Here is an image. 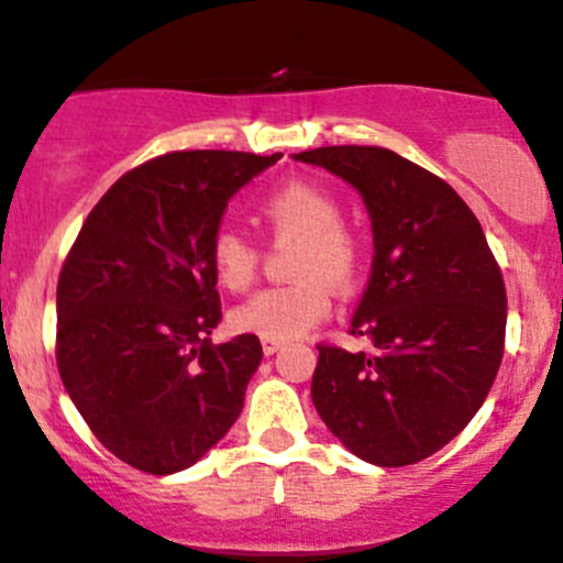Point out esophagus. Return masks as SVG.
Segmentation results:
<instances>
[{"label":"esophagus","instance_id":"1","mask_svg":"<svg viewBox=\"0 0 563 563\" xmlns=\"http://www.w3.org/2000/svg\"><path fill=\"white\" fill-rule=\"evenodd\" d=\"M280 347H283L280 340H269V336H262V351H264V356H275V353L280 351Z\"/></svg>","mask_w":563,"mask_h":563}]
</instances>
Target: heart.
Segmentation results:
<instances>
[{"mask_svg": "<svg viewBox=\"0 0 563 563\" xmlns=\"http://www.w3.org/2000/svg\"><path fill=\"white\" fill-rule=\"evenodd\" d=\"M258 218L277 236H297L294 275L288 286L264 288L232 310V327L242 334L294 340L307 334L331 312V286L351 291L364 264L358 236L340 223L342 207L334 194L307 180H288L258 202ZM210 264L229 291H245L258 269V247L232 227L210 236Z\"/></svg>", "mask_w": 563, "mask_h": 563, "instance_id": "obj_1", "label": "heart"}]
</instances>
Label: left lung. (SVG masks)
<instances>
[{"label": "left lung", "mask_w": 563, "mask_h": 563, "mask_svg": "<svg viewBox=\"0 0 563 563\" xmlns=\"http://www.w3.org/2000/svg\"><path fill=\"white\" fill-rule=\"evenodd\" d=\"M364 199L372 275L351 334L372 351L318 345L312 405L353 455L429 459L475 418L505 356L507 294L481 221L442 177L375 145L294 153Z\"/></svg>", "instance_id": "1"}]
</instances>
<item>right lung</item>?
<instances>
[{"label":"right lung","mask_w":563,"mask_h":563,"mask_svg":"<svg viewBox=\"0 0 563 563\" xmlns=\"http://www.w3.org/2000/svg\"><path fill=\"white\" fill-rule=\"evenodd\" d=\"M277 158H151L112 183L62 266L58 375L93 437L134 470H188L240 418L264 353L256 334L212 345L210 236L229 199Z\"/></svg>","instance_id":"add662e5"}]
</instances>
